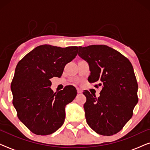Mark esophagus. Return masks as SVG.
I'll list each match as a JSON object with an SVG mask.
<instances>
[{
  "label": "esophagus",
  "mask_w": 150,
  "mask_h": 150,
  "mask_svg": "<svg viewBox=\"0 0 150 150\" xmlns=\"http://www.w3.org/2000/svg\"><path fill=\"white\" fill-rule=\"evenodd\" d=\"M77 92L78 93H81L83 91H82V89H80V88H77Z\"/></svg>",
  "instance_id": "esophagus-1"
}]
</instances>
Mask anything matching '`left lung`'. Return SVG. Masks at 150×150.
<instances>
[{
    "label": "left lung",
    "mask_w": 150,
    "mask_h": 150,
    "mask_svg": "<svg viewBox=\"0 0 150 150\" xmlns=\"http://www.w3.org/2000/svg\"><path fill=\"white\" fill-rule=\"evenodd\" d=\"M79 56L89 64L88 81L102 88L98 98L83 91L87 124L98 134L113 135L130 120L138 102L134 69L126 57L106 45L79 46Z\"/></svg>",
    "instance_id": "1"
}]
</instances>
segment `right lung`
<instances>
[{
    "mask_svg": "<svg viewBox=\"0 0 150 150\" xmlns=\"http://www.w3.org/2000/svg\"><path fill=\"white\" fill-rule=\"evenodd\" d=\"M78 49L42 45L18 62L11 85L13 104L18 117L34 134H50L64 123L65 106L73 101L77 91L68 85L54 93L50 79L61 76Z\"/></svg>",
    "mask_w": 150,
    "mask_h": 150,
    "instance_id": "1",
    "label": "right lung"
}]
</instances>
